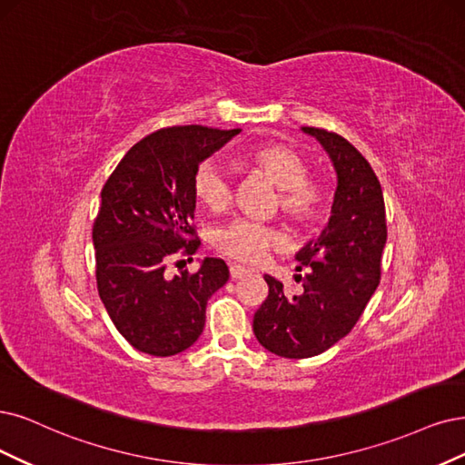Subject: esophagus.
Returning a JSON list of instances; mask_svg holds the SVG:
<instances>
[{
  "label": "esophagus",
  "mask_w": 465,
  "mask_h": 465,
  "mask_svg": "<svg viewBox=\"0 0 465 465\" xmlns=\"http://www.w3.org/2000/svg\"><path fill=\"white\" fill-rule=\"evenodd\" d=\"M251 270H247V268H243V266H239V264H232L230 266V276H232V280H242V278H247V276H251Z\"/></svg>",
  "instance_id": "34e87169"
}]
</instances>
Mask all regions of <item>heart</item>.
Returning <instances> with one entry per match:
<instances>
[{
  "label": "heart",
  "instance_id": "heart-1",
  "mask_svg": "<svg viewBox=\"0 0 465 465\" xmlns=\"http://www.w3.org/2000/svg\"><path fill=\"white\" fill-rule=\"evenodd\" d=\"M242 163L264 174L278 187L276 206L293 222L311 223L320 220L330 204L328 185L308 176V161L285 143H262L247 149ZM192 189L195 199L206 211L223 213L232 201V180L216 163H201L193 174ZM280 242V233L266 223L237 218L220 228L214 235L218 252L239 262L256 264Z\"/></svg>",
  "mask_w": 465,
  "mask_h": 465
}]
</instances>
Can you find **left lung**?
<instances>
[{"mask_svg":"<svg viewBox=\"0 0 465 465\" xmlns=\"http://www.w3.org/2000/svg\"><path fill=\"white\" fill-rule=\"evenodd\" d=\"M330 153L337 192L328 228L297 261L306 270L302 293L287 297L282 282L264 276L268 297L252 318L261 345L283 358H311L351 333L381 280L387 220L381 183L345 137L304 126Z\"/></svg>","mask_w":465,"mask_h":465,"instance_id":"left-lung-1","label":"left lung"}]
</instances>
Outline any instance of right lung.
Listing matches in <instances>:
<instances>
[{
    "label": "right lung",
    "instance_id": "1",
    "mask_svg": "<svg viewBox=\"0 0 465 465\" xmlns=\"http://www.w3.org/2000/svg\"><path fill=\"white\" fill-rule=\"evenodd\" d=\"M235 130L170 126L145 135L101 189L94 222L99 297L118 333L151 356L189 349L204 328L206 301L230 278L222 259L170 276L168 264L192 261L201 242L192 226L193 174Z\"/></svg>",
    "mask_w": 465,
    "mask_h": 465
}]
</instances>
